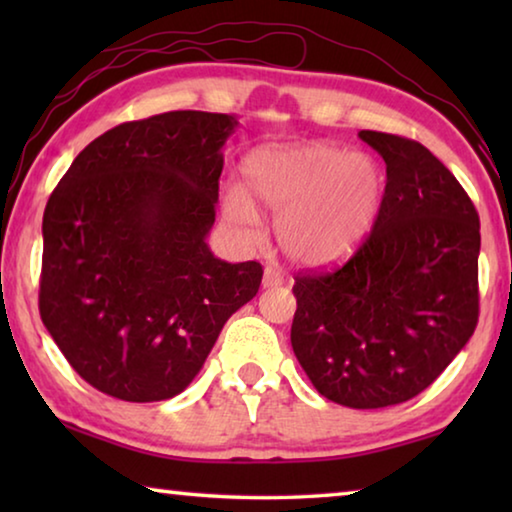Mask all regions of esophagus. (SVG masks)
<instances>
[{
  "label": "esophagus",
  "instance_id": "obj_1",
  "mask_svg": "<svg viewBox=\"0 0 512 512\" xmlns=\"http://www.w3.org/2000/svg\"><path fill=\"white\" fill-rule=\"evenodd\" d=\"M262 284H264V289L280 287V284H284V277H282L280 271H277L275 266H266V268H264V280H262Z\"/></svg>",
  "mask_w": 512,
  "mask_h": 512
}]
</instances>
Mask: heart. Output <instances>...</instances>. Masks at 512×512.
Wrapping results in <instances>:
<instances>
[{"label": "heart", "instance_id": "obj_1", "mask_svg": "<svg viewBox=\"0 0 512 512\" xmlns=\"http://www.w3.org/2000/svg\"><path fill=\"white\" fill-rule=\"evenodd\" d=\"M246 187L225 194L237 223L257 221L255 201L277 219V241L293 262L327 266L368 235L384 198V173L366 153L320 142L259 149L244 162Z\"/></svg>", "mask_w": 512, "mask_h": 512}]
</instances>
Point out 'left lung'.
Returning a JSON list of instances; mask_svg holds the SVG:
<instances>
[{"label":"left lung","mask_w":512,"mask_h":512,"mask_svg":"<svg viewBox=\"0 0 512 512\" xmlns=\"http://www.w3.org/2000/svg\"><path fill=\"white\" fill-rule=\"evenodd\" d=\"M386 162L370 237L341 268L296 277L291 345L316 391L384 409L431 386L479 320V214L420 142L361 131Z\"/></svg>","instance_id":"1"}]
</instances>
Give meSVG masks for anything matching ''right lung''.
I'll use <instances>...</instances> for the list:
<instances>
[{
  "instance_id": "add662e5",
  "label": "right lung",
  "mask_w": 512,
  "mask_h": 512,
  "mask_svg": "<svg viewBox=\"0 0 512 512\" xmlns=\"http://www.w3.org/2000/svg\"><path fill=\"white\" fill-rule=\"evenodd\" d=\"M201 110L126 121L76 155L42 216L40 318L79 375L124 402L183 393L262 266L207 246L223 144Z\"/></svg>"
}]
</instances>
